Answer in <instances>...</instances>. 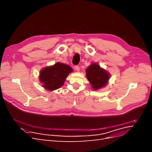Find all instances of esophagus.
I'll return each mask as SVG.
<instances>
[{
	"instance_id": "34e87169",
	"label": "esophagus",
	"mask_w": 152,
	"mask_h": 152,
	"mask_svg": "<svg viewBox=\"0 0 152 152\" xmlns=\"http://www.w3.org/2000/svg\"><path fill=\"white\" fill-rule=\"evenodd\" d=\"M75 70L76 71H77V72H79V70H80V67L78 66V65H76L75 66Z\"/></svg>"
}]
</instances>
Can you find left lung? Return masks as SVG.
Returning <instances> with one entry per match:
<instances>
[{
	"instance_id": "obj_1",
	"label": "left lung",
	"mask_w": 152,
	"mask_h": 152,
	"mask_svg": "<svg viewBox=\"0 0 152 152\" xmlns=\"http://www.w3.org/2000/svg\"><path fill=\"white\" fill-rule=\"evenodd\" d=\"M86 77L94 90L104 87L110 78L108 73L96 63L92 64L87 68Z\"/></svg>"
}]
</instances>
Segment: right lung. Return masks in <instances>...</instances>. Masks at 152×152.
I'll return each instance as SVG.
<instances>
[{"mask_svg": "<svg viewBox=\"0 0 152 152\" xmlns=\"http://www.w3.org/2000/svg\"><path fill=\"white\" fill-rule=\"evenodd\" d=\"M72 72V68L63 63H57L54 66L44 68L40 73V80L43 86L49 91L61 87L68 75Z\"/></svg>", "mask_w": 152, "mask_h": 152, "instance_id": "1", "label": "right lung"}]
</instances>
